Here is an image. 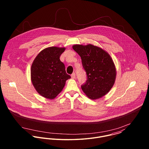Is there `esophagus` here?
<instances>
[{
  "label": "esophagus",
  "mask_w": 149,
  "mask_h": 149,
  "mask_svg": "<svg viewBox=\"0 0 149 149\" xmlns=\"http://www.w3.org/2000/svg\"><path fill=\"white\" fill-rule=\"evenodd\" d=\"M71 77H72L73 79H76V74H75L74 73H72V75H71Z\"/></svg>",
  "instance_id": "obj_1"
}]
</instances>
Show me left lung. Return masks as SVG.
Wrapping results in <instances>:
<instances>
[{"label":"left lung","mask_w":149,"mask_h":149,"mask_svg":"<svg viewBox=\"0 0 149 149\" xmlns=\"http://www.w3.org/2000/svg\"><path fill=\"white\" fill-rule=\"evenodd\" d=\"M73 50L81 57L87 74V80L81 89L91 100L105 96L114 85L116 69L112 58L104 49L88 44L74 45Z\"/></svg>","instance_id":"left-lung-1"}]
</instances>
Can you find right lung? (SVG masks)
<instances>
[{
  "instance_id": "1",
  "label": "right lung",
  "mask_w": 149,
  "mask_h": 149,
  "mask_svg": "<svg viewBox=\"0 0 149 149\" xmlns=\"http://www.w3.org/2000/svg\"><path fill=\"white\" fill-rule=\"evenodd\" d=\"M65 47H49L36 56L31 67V80L37 92L45 98L54 99L62 91L70 76L66 73L60 57Z\"/></svg>"
}]
</instances>
